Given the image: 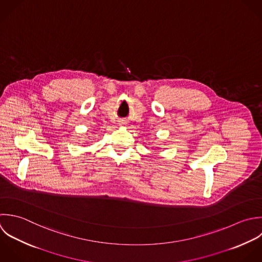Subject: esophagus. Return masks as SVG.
Segmentation results:
<instances>
[{
    "label": "esophagus",
    "instance_id": "obj_1",
    "mask_svg": "<svg viewBox=\"0 0 262 262\" xmlns=\"http://www.w3.org/2000/svg\"><path fill=\"white\" fill-rule=\"evenodd\" d=\"M119 125H120V126L126 125V121H124V120H121V121H119Z\"/></svg>",
    "mask_w": 262,
    "mask_h": 262
}]
</instances>
